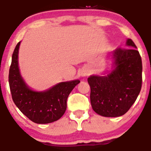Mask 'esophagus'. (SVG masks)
Returning a JSON list of instances; mask_svg holds the SVG:
<instances>
[{"instance_id":"esophagus-1","label":"esophagus","mask_w":151,"mask_h":151,"mask_svg":"<svg viewBox=\"0 0 151 151\" xmlns=\"http://www.w3.org/2000/svg\"><path fill=\"white\" fill-rule=\"evenodd\" d=\"M88 74L89 73L87 70H84V71L81 73V76H88Z\"/></svg>"}]
</instances>
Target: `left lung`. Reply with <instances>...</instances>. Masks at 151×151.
I'll list each match as a JSON object with an SVG mask.
<instances>
[{"mask_svg":"<svg viewBox=\"0 0 151 151\" xmlns=\"http://www.w3.org/2000/svg\"><path fill=\"white\" fill-rule=\"evenodd\" d=\"M126 46L128 48L118 47L113 52V69L108 74L87 78L93 110L104 117L125 114L141 90V56L131 39L127 40Z\"/></svg>","mask_w":151,"mask_h":151,"instance_id":"left-lung-1","label":"left lung"}]
</instances>
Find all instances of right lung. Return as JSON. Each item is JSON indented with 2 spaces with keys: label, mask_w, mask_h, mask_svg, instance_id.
<instances>
[{
  "label": "right lung",
  "mask_w": 151,
  "mask_h": 151,
  "mask_svg": "<svg viewBox=\"0 0 151 151\" xmlns=\"http://www.w3.org/2000/svg\"><path fill=\"white\" fill-rule=\"evenodd\" d=\"M15 47L9 73V84L12 100L29 119L37 124H48L58 120L67 109L69 95L79 80L60 82L42 92L30 89L21 77L18 67V50Z\"/></svg>",
  "instance_id": "1"
}]
</instances>
